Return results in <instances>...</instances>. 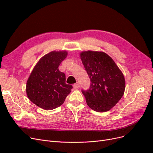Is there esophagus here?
<instances>
[{
  "instance_id": "esophagus-1",
  "label": "esophagus",
  "mask_w": 153,
  "mask_h": 153,
  "mask_svg": "<svg viewBox=\"0 0 153 153\" xmlns=\"http://www.w3.org/2000/svg\"><path fill=\"white\" fill-rule=\"evenodd\" d=\"M73 88H74V89H76V90L79 89V88H80V85H79V84H78V83H76V84H74V85H73Z\"/></svg>"
}]
</instances>
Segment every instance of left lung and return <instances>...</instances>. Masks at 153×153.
Masks as SVG:
<instances>
[{
	"mask_svg": "<svg viewBox=\"0 0 153 153\" xmlns=\"http://www.w3.org/2000/svg\"><path fill=\"white\" fill-rule=\"evenodd\" d=\"M80 56L91 82L89 90L82 91L87 104L96 112H107L124 93L123 73L114 60L103 52L84 51Z\"/></svg>",
	"mask_w": 153,
	"mask_h": 153,
	"instance_id": "obj_1",
	"label": "left lung"
}]
</instances>
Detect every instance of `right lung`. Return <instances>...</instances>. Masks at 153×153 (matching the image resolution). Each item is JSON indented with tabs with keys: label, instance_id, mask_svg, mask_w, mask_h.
<instances>
[{
	"label": "right lung",
	"instance_id": "right-lung-1",
	"mask_svg": "<svg viewBox=\"0 0 153 153\" xmlns=\"http://www.w3.org/2000/svg\"><path fill=\"white\" fill-rule=\"evenodd\" d=\"M66 50L52 51L41 57L32 69L26 84L29 99L39 107L53 110L62 105L73 86L66 84V75L59 70L66 59Z\"/></svg>",
	"mask_w": 153,
	"mask_h": 153
}]
</instances>
